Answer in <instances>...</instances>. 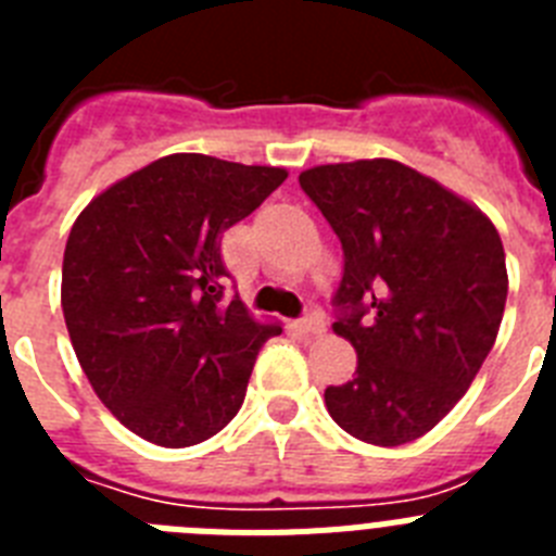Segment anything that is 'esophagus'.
I'll return each instance as SVG.
<instances>
[{
    "mask_svg": "<svg viewBox=\"0 0 556 556\" xmlns=\"http://www.w3.org/2000/svg\"><path fill=\"white\" fill-rule=\"evenodd\" d=\"M298 328L303 333H323L326 331V317H323V312L312 308V312L303 314V320H298Z\"/></svg>",
    "mask_w": 556,
    "mask_h": 556,
    "instance_id": "obj_1",
    "label": "esophagus"
}]
</instances>
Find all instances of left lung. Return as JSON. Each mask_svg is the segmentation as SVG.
<instances>
[{
  "label": "left lung",
  "mask_w": 556,
  "mask_h": 556,
  "mask_svg": "<svg viewBox=\"0 0 556 556\" xmlns=\"http://www.w3.org/2000/svg\"><path fill=\"white\" fill-rule=\"evenodd\" d=\"M342 242L333 331L356 348L328 415L356 440L404 445L456 406L498 337L507 262L495 225L468 200L390 159L301 172Z\"/></svg>",
  "instance_id": "8db88e82"
}]
</instances>
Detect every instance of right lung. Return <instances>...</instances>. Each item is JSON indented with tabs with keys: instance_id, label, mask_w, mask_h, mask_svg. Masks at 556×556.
<instances>
[{
	"instance_id": "obj_1",
	"label": "right lung",
	"mask_w": 556,
	"mask_h": 556,
	"mask_svg": "<svg viewBox=\"0 0 556 556\" xmlns=\"http://www.w3.org/2000/svg\"><path fill=\"white\" fill-rule=\"evenodd\" d=\"M287 169L175 152L97 194L72 225L61 306L102 404L164 448L198 445L233 420L255 356L281 326L233 294L223 233Z\"/></svg>"
}]
</instances>
